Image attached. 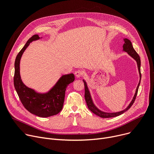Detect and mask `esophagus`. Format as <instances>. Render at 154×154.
Masks as SVG:
<instances>
[{
    "mask_svg": "<svg viewBox=\"0 0 154 154\" xmlns=\"http://www.w3.org/2000/svg\"><path fill=\"white\" fill-rule=\"evenodd\" d=\"M83 74V71H81V70H77V71H76L75 72V75L78 78L82 76Z\"/></svg>",
    "mask_w": 154,
    "mask_h": 154,
    "instance_id": "34e87169",
    "label": "esophagus"
}]
</instances>
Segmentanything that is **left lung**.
<instances>
[{"instance_id": "8db88e82", "label": "left lung", "mask_w": 154, "mask_h": 154, "mask_svg": "<svg viewBox=\"0 0 154 154\" xmlns=\"http://www.w3.org/2000/svg\"><path fill=\"white\" fill-rule=\"evenodd\" d=\"M125 41V44L123 46V51L127 52L132 58H133L137 62V67L139 69V75H140V81H139L138 85L137 87L136 90V93L135 94L134 96L133 99L132 100L131 102L130 103V105L128 106V107L127 109H125V110L119 112H116V113H106V112H102L101 110H100L98 109H97L93 104L91 97L88 90V88L87 87V83L85 81H83L84 82V86H85V99L87 104V106L88 107V109L92 112L93 113H94V114H96L97 116H100L101 118H110V117H117L119 116L122 114H123L124 112H125L126 111L128 110L133 104L136 97L137 94V91H138V88H139V86L140 85V82H141V60H140V57H139V54L137 53V52L135 51V50L133 48L132 44L131 42V41L127 38H125L124 39Z\"/></svg>"}]
</instances>
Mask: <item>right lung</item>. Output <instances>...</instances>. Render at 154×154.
Listing matches in <instances>:
<instances>
[{
  "label": "right lung",
  "instance_id": "right-lung-1",
  "mask_svg": "<svg viewBox=\"0 0 154 154\" xmlns=\"http://www.w3.org/2000/svg\"><path fill=\"white\" fill-rule=\"evenodd\" d=\"M37 34L32 35L21 51L15 61L14 86L23 106L29 112L40 117H48L58 114L61 110L67 85L74 81L73 74L63 75L47 93L40 94L27 87L23 83L20 74V62L21 56L31 42L39 39Z\"/></svg>",
  "mask_w": 154,
  "mask_h": 154
}]
</instances>
